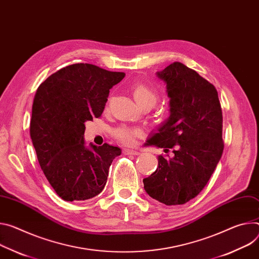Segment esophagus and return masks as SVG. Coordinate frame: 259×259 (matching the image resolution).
I'll list each match as a JSON object with an SVG mask.
<instances>
[{"instance_id": "esophagus-1", "label": "esophagus", "mask_w": 259, "mask_h": 259, "mask_svg": "<svg viewBox=\"0 0 259 259\" xmlns=\"http://www.w3.org/2000/svg\"><path fill=\"white\" fill-rule=\"evenodd\" d=\"M124 154H125V155H134V156H137V155H139L140 153H139L138 151H136V150L125 149V150H124Z\"/></svg>"}]
</instances>
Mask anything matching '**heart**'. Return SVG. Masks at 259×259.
Wrapping results in <instances>:
<instances>
[{"label":"heart","instance_id":"b5f03b06","mask_svg":"<svg viewBox=\"0 0 259 259\" xmlns=\"http://www.w3.org/2000/svg\"><path fill=\"white\" fill-rule=\"evenodd\" d=\"M133 97L139 106L145 104H152L154 106L158 100V92L155 88L147 83L138 82L133 87ZM142 134L143 131L139 128H131L126 126L117 128L113 132L114 137L124 145L134 144L135 138Z\"/></svg>","mask_w":259,"mask_h":259}]
</instances>
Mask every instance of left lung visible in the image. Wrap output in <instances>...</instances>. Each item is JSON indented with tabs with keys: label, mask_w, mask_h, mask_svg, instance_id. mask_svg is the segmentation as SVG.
<instances>
[{
	"label": "left lung",
	"mask_w": 259,
	"mask_h": 259,
	"mask_svg": "<svg viewBox=\"0 0 259 259\" xmlns=\"http://www.w3.org/2000/svg\"><path fill=\"white\" fill-rule=\"evenodd\" d=\"M156 74L166 84L170 114L146 146L176 150L172 158L158 157V167L144 179V188L164 204H184L201 192L222 156L221 105L215 87L183 63Z\"/></svg>",
	"instance_id": "1"
}]
</instances>
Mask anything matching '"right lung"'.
<instances>
[{
    "instance_id": "add662e5",
    "label": "right lung",
    "mask_w": 259,
    "mask_h": 259,
    "mask_svg": "<svg viewBox=\"0 0 259 259\" xmlns=\"http://www.w3.org/2000/svg\"><path fill=\"white\" fill-rule=\"evenodd\" d=\"M124 72L92 64H73L46 78L37 89L30 134L41 169L66 201L95 197L104 189L108 169L122 150L84 142L85 122L99 117L109 90Z\"/></svg>"
}]
</instances>
